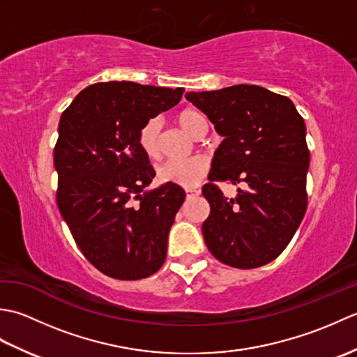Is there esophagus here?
<instances>
[{
	"label": "esophagus",
	"mask_w": 357,
	"mask_h": 357,
	"mask_svg": "<svg viewBox=\"0 0 357 357\" xmlns=\"http://www.w3.org/2000/svg\"><path fill=\"white\" fill-rule=\"evenodd\" d=\"M199 193H201V190H198V188H185L187 198H195V196H198Z\"/></svg>",
	"instance_id": "obj_1"
}]
</instances>
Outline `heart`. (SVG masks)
Here are the masks:
<instances>
[{
    "mask_svg": "<svg viewBox=\"0 0 357 357\" xmlns=\"http://www.w3.org/2000/svg\"><path fill=\"white\" fill-rule=\"evenodd\" d=\"M178 124L184 128V130L199 138L201 135L207 132L208 124L206 116L202 115L199 110L196 109H184L176 115ZM159 132H161V126L156 118H151L142 124L138 133V144L144 155L150 159H159L161 158V144H159ZM210 170V161L202 155L188 158V159H176V161H165L158 167L156 174L158 179L164 184H174L179 187L190 188L198 185L204 176Z\"/></svg>",
    "mask_w": 357,
    "mask_h": 357,
    "instance_id": "1",
    "label": "heart"
}]
</instances>
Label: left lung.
<instances>
[{
    "instance_id": "obj_1",
    "label": "left lung",
    "mask_w": 357,
    "mask_h": 357,
    "mask_svg": "<svg viewBox=\"0 0 357 357\" xmlns=\"http://www.w3.org/2000/svg\"><path fill=\"white\" fill-rule=\"evenodd\" d=\"M185 98L224 136L210 183L202 187L210 204L204 241L225 265L262 267L284 252L307 210L310 150L304 118L291 100L259 86L188 92ZM216 182L248 188L229 200Z\"/></svg>"
}]
</instances>
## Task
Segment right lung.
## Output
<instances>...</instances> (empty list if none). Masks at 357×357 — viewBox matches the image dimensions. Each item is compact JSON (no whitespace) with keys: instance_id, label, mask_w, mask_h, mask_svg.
<instances>
[{"instance_id":"1","label":"right lung","mask_w":357,"mask_h":357,"mask_svg":"<svg viewBox=\"0 0 357 357\" xmlns=\"http://www.w3.org/2000/svg\"><path fill=\"white\" fill-rule=\"evenodd\" d=\"M184 89L96 82L77 95L58 126L56 204L86 259L105 276L149 278L162 267L185 192H146L155 170L138 144L146 121L172 109Z\"/></svg>"}]
</instances>
